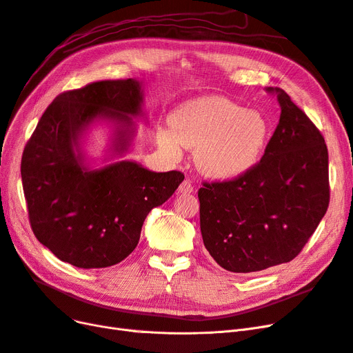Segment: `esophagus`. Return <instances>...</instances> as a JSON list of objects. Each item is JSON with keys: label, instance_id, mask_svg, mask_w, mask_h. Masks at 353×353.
I'll use <instances>...</instances> for the list:
<instances>
[{"label": "esophagus", "instance_id": "obj_1", "mask_svg": "<svg viewBox=\"0 0 353 353\" xmlns=\"http://www.w3.org/2000/svg\"><path fill=\"white\" fill-rule=\"evenodd\" d=\"M192 191H194V187H192L190 179H184L181 182V185L178 187V192H182V194H188Z\"/></svg>", "mask_w": 353, "mask_h": 353}]
</instances>
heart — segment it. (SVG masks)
I'll return each mask as SVG.
<instances>
[{"label": "heart", "instance_id": "b5f03b06", "mask_svg": "<svg viewBox=\"0 0 353 353\" xmlns=\"http://www.w3.org/2000/svg\"><path fill=\"white\" fill-rule=\"evenodd\" d=\"M168 128L157 130V143L176 156L179 144L194 149L200 171L228 179L257 163L267 139V121L255 109H242L223 96H203L179 105Z\"/></svg>", "mask_w": 353, "mask_h": 353}]
</instances>
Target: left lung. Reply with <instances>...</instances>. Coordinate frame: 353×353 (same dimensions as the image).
Listing matches in <instances>:
<instances>
[{
    "mask_svg": "<svg viewBox=\"0 0 353 353\" xmlns=\"http://www.w3.org/2000/svg\"><path fill=\"white\" fill-rule=\"evenodd\" d=\"M277 96L281 119L260 162L199 190L204 247L228 272L252 273L292 261L330 203L329 152L320 130L290 96Z\"/></svg>",
    "mask_w": 353,
    "mask_h": 353,
    "instance_id": "left-lung-1",
    "label": "left lung"
}]
</instances>
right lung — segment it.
<instances>
[{"label": "right lung", "mask_w": 353, "mask_h": 353, "mask_svg": "<svg viewBox=\"0 0 353 353\" xmlns=\"http://www.w3.org/2000/svg\"><path fill=\"white\" fill-rule=\"evenodd\" d=\"M134 79L102 80L58 94L46 108L21 156L29 222L41 244L80 269L123 261L139 244L141 226L184 181L179 171L152 172L136 162L89 171L74 153L80 132L94 118L119 124L117 150L132 136L128 115L141 111Z\"/></svg>", "instance_id": "right-lung-1"}]
</instances>
